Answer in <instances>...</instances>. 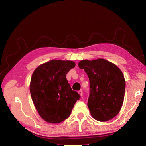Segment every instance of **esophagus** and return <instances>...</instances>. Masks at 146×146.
<instances>
[{
    "label": "esophagus",
    "instance_id": "34e87169",
    "mask_svg": "<svg viewBox=\"0 0 146 146\" xmlns=\"http://www.w3.org/2000/svg\"><path fill=\"white\" fill-rule=\"evenodd\" d=\"M78 94H80V96H83V91H82V90H80V91H78Z\"/></svg>",
    "mask_w": 146,
    "mask_h": 146
}]
</instances>
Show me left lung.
I'll list each match as a JSON object with an SVG mask.
<instances>
[{
    "instance_id": "obj_1",
    "label": "left lung",
    "mask_w": 146,
    "mask_h": 146,
    "mask_svg": "<svg viewBox=\"0 0 146 146\" xmlns=\"http://www.w3.org/2000/svg\"><path fill=\"white\" fill-rule=\"evenodd\" d=\"M78 66L89 77L91 90L88 107L91 116L100 122L115 117L124 99L125 80L121 70L103 58L82 60Z\"/></svg>"
}]
</instances>
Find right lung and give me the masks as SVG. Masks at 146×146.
<instances>
[{
	"label": "right lung",
	"mask_w": 146,
	"mask_h": 146,
	"mask_svg": "<svg viewBox=\"0 0 146 146\" xmlns=\"http://www.w3.org/2000/svg\"><path fill=\"white\" fill-rule=\"evenodd\" d=\"M76 66L72 61L52 60L39 65L33 72L30 91L41 117L51 123L67 119L80 96L70 86L66 76Z\"/></svg>",
	"instance_id": "add662e5"
}]
</instances>
